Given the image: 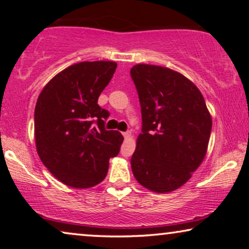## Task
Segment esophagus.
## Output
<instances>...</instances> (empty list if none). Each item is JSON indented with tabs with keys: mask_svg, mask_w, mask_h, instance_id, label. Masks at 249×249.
Segmentation results:
<instances>
[{
	"mask_svg": "<svg viewBox=\"0 0 249 249\" xmlns=\"http://www.w3.org/2000/svg\"><path fill=\"white\" fill-rule=\"evenodd\" d=\"M122 135H124V137L125 139L131 137V132H130V131H124V132H122Z\"/></svg>",
	"mask_w": 249,
	"mask_h": 249,
	"instance_id": "1",
	"label": "esophagus"
}]
</instances>
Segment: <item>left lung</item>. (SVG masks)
<instances>
[{
    "instance_id": "1",
    "label": "left lung",
    "mask_w": 249,
    "mask_h": 249,
    "mask_svg": "<svg viewBox=\"0 0 249 249\" xmlns=\"http://www.w3.org/2000/svg\"><path fill=\"white\" fill-rule=\"evenodd\" d=\"M142 111V134L131 156L137 181L152 192H172L205 158L212 119L198 88L181 73L151 64L130 70Z\"/></svg>"
}]
</instances>
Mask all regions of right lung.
<instances>
[{
  "instance_id": "1",
  "label": "right lung",
  "mask_w": 249,
  "mask_h": 249,
  "mask_svg": "<svg viewBox=\"0 0 249 249\" xmlns=\"http://www.w3.org/2000/svg\"><path fill=\"white\" fill-rule=\"evenodd\" d=\"M115 69L111 61L73 64L51 79L37 100V153L55 178L73 188L103 181L108 160L120 152L124 137L105 129L110 113L97 104Z\"/></svg>"
}]
</instances>
